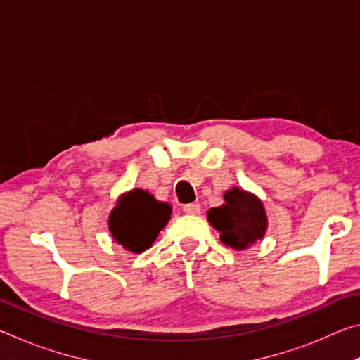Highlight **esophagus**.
Returning a JSON list of instances; mask_svg holds the SVG:
<instances>
[{
    "label": "esophagus",
    "instance_id": "esophagus-1",
    "mask_svg": "<svg viewBox=\"0 0 360 360\" xmlns=\"http://www.w3.org/2000/svg\"><path fill=\"white\" fill-rule=\"evenodd\" d=\"M182 211H184L186 214H191V216L200 214V205H198V203H188V205H184V208H182Z\"/></svg>",
    "mask_w": 360,
    "mask_h": 360
}]
</instances>
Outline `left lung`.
<instances>
[{
	"instance_id": "obj_1",
	"label": "left lung",
	"mask_w": 360,
	"mask_h": 360,
	"mask_svg": "<svg viewBox=\"0 0 360 360\" xmlns=\"http://www.w3.org/2000/svg\"><path fill=\"white\" fill-rule=\"evenodd\" d=\"M225 203L208 211V221L217 231L225 246L243 249L264 238L266 231V212L264 203L254 193L233 187L224 193Z\"/></svg>"
}]
</instances>
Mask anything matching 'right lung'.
I'll return each mask as SVG.
<instances>
[{"mask_svg":"<svg viewBox=\"0 0 360 360\" xmlns=\"http://www.w3.org/2000/svg\"><path fill=\"white\" fill-rule=\"evenodd\" d=\"M172 216V206L158 202L149 192L135 188L122 195L109 216L112 238L129 251L139 254L152 246Z\"/></svg>","mask_w":360,"mask_h":360,"instance_id":"right-lung-1","label":"right lung"}]
</instances>
